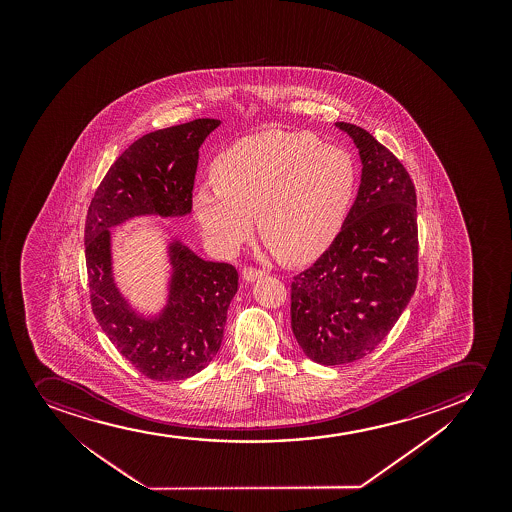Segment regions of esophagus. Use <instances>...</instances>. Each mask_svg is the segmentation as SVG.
Here are the masks:
<instances>
[{"mask_svg":"<svg viewBox=\"0 0 512 512\" xmlns=\"http://www.w3.org/2000/svg\"><path fill=\"white\" fill-rule=\"evenodd\" d=\"M265 277V273L263 271L254 270V268H246V270L242 271V278H244V282L253 283L259 278Z\"/></svg>","mask_w":512,"mask_h":512,"instance_id":"34e87169","label":"esophagus"}]
</instances>
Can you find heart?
Wrapping results in <instances>:
<instances>
[{
  "instance_id": "heart-1",
  "label": "heart",
  "mask_w": 512,
  "mask_h": 512,
  "mask_svg": "<svg viewBox=\"0 0 512 512\" xmlns=\"http://www.w3.org/2000/svg\"><path fill=\"white\" fill-rule=\"evenodd\" d=\"M217 184L193 194L194 217L220 253L261 234L287 263L323 253L345 222L357 188L350 153L299 131L266 130L225 148L213 162Z\"/></svg>"
}]
</instances>
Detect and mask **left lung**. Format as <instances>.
Returning a JSON list of instances; mask_svg holds the SVG:
<instances>
[{
  "label": "left lung",
  "mask_w": 512,
  "mask_h": 512,
  "mask_svg": "<svg viewBox=\"0 0 512 512\" xmlns=\"http://www.w3.org/2000/svg\"><path fill=\"white\" fill-rule=\"evenodd\" d=\"M359 150L355 203L331 246L292 282V331L306 357L350 364L381 343L417 288V194L400 160L367 131L335 123Z\"/></svg>",
  "instance_id": "8db88e82"
}]
</instances>
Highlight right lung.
<instances>
[{"label": "right lung", "mask_w": 512, "mask_h": 512, "mask_svg": "<svg viewBox=\"0 0 512 512\" xmlns=\"http://www.w3.org/2000/svg\"><path fill=\"white\" fill-rule=\"evenodd\" d=\"M218 126V119H194L141 136L109 169L87 213L85 258L95 318L124 359L155 381L188 379L217 357L239 277L234 266L201 258L164 227V299L143 311L116 280L112 229L135 218L189 215L198 152Z\"/></svg>", "instance_id": "obj_1"}]
</instances>
